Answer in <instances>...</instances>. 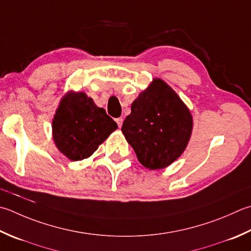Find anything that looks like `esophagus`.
Instances as JSON below:
<instances>
[{
	"mask_svg": "<svg viewBox=\"0 0 251 251\" xmlns=\"http://www.w3.org/2000/svg\"><path fill=\"white\" fill-rule=\"evenodd\" d=\"M115 121H116V123H117V125H119V127L121 128L122 125H123V119H122V117H119V119H116Z\"/></svg>",
	"mask_w": 251,
	"mask_h": 251,
	"instance_id": "obj_1",
	"label": "esophagus"
}]
</instances>
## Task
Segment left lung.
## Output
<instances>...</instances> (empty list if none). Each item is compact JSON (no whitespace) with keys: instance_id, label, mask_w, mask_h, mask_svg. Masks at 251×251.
<instances>
[{"instance_id":"1","label":"left lung","mask_w":251,"mask_h":251,"mask_svg":"<svg viewBox=\"0 0 251 251\" xmlns=\"http://www.w3.org/2000/svg\"><path fill=\"white\" fill-rule=\"evenodd\" d=\"M122 131L145 168L161 170L185 151L193 131V116L177 93L154 78L132 102Z\"/></svg>"}]
</instances>
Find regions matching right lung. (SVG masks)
<instances>
[{"mask_svg":"<svg viewBox=\"0 0 251 251\" xmlns=\"http://www.w3.org/2000/svg\"><path fill=\"white\" fill-rule=\"evenodd\" d=\"M117 124L85 92H67L52 122L56 148L72 161L89 158Z\"/></svg>","mask_w":251,"mask_h":251,"instance_id":"1","label":"right lung"}]
</instances>
